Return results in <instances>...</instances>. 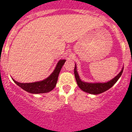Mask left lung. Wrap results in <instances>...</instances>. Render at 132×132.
<instances>
[{
    "label": "left lung",
    "instance_id": "1",
    "mask_svg": "<svg viewBox=\"0 0 132 132\" xmlns=\"http://www.w3.org/2000/svg\"><path fill=\"white\" fill-rule=\"evenodd\" d=\"M123 70L121 71L115 78L112 79L109 82H106V83H87V82H84L80 79L79 76H78V73L77 71V68H76V64L74 68V74L75 77L76 81L78 84V87L82 90V91L86 92L87 93L93 94H98L100 93H103V92L107 91L108 89L112 87L116 82L118 80L120 77L123 73Z\"/></svg>",
    "mask_w": 132,
    "mask_h": 132
}]
</instances>
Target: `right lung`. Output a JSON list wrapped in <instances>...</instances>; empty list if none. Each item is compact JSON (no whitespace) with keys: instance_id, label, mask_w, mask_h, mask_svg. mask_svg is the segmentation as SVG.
Segmentation results:
<instances>
[{"instance_id":"1","label":"right lung","mask_w":132,"mask_h":132,"mask_svg":"<svg viewBox=\"0 0 132 132\" xmlns=\"http://www.w3.org/2000/svg\"><path fill=\"white\" fill-rule=\"evenodd\" d=\"M65 61L66 60H60L54 72L47 78L42 81L33 82V83H20L14 80L13 81L23 90L32 94H39V93H46L50 92L56 86L59 74Z\"/></svg>"}]
</instances>
